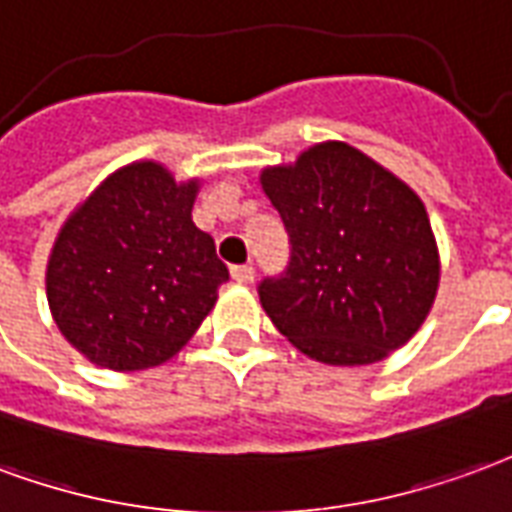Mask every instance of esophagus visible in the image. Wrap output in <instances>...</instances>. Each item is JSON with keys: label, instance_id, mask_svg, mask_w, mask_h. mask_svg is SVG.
<instances>
[{"label": "esophagus", "instance_id": "34e87169", "mask_svg": "<svg viewBox=\"0 0 512 512\" xmlns=\"http://www.w3.org/2000/svg\"><path fill=\"white\" fill-rule=\"evenodd\" d=\"M253 278H256V272H253V267H248V264H242V267H231V281L248 286V283H253Z\"/></svg>", "mask_w": 512, "mask_h": 512}]
</instances>
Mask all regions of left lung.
Returning a JSON list of instances; mask_svg holds the SVG:
<instances>
[{
  "instance_id": "1",
  "label": "left lung",
  "mask_w": 512,
  "mask_h": 512,
  "mask_svg": "<svg viewBox=\"0 0 512 512\" xmlns=\"http://www.w3.org/2000/svg\"><path fill=\"white\" fill-rule=\"evenodd\" d=\"M259 182L292 242L286 272L259 286L278 333L327 365H371L401 349L442 272L420 196L346 141L313 144L261 169Z\"/></svg>"
}]
</instances>
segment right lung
<instances>
[{"mask_svg":"<svg viewBox=\"0 0 512 512\" xmlns=\"http://www.w3.org/2000/svg\"><path fill=\"white\" fill-rule=\"evenodd\" d=\"M201 182L158 160L108 174L59 229L46 297L65 341L108 371L171 360L229 281L210 234L190 218Z\"/></svg>","mask_w":512,"mask_h":512,"instance_id":"1","label":"right lung"}]
</instances>
